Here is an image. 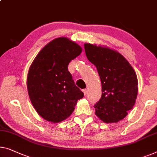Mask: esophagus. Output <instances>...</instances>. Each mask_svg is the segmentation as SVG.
I'll return each instance as SVG.
<instances>
[{
  "instance_id": "esophagus-1",
  "label": "esophagus",
  "mask_w": 157,
  "mask_h": 157,
  "mask_svg": "<svg viewBox=\"0 0 157 157\" xmlns=\"http://www.w3.org/2000/svg\"><path fill=\"white\" fill-rule=\"evenodd\" d=\"M82 92H84V94H85V95H86V94H87V90H86V89H83Z\"/></svg>"
}]
</instances>
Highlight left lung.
Masks as SVG:
<instances>
[{
    "label": "left lung",
    "mask_w": 157,
    "mask_h": 157,
    "mask_svg": "<svg viewBox=\"0 0 157 157\" xmlns=\"http://www.w3.org/2000/svg\"><path fill=\"white\" fill-rule=\"evenodd\" d=\"M88 60L97 67L102 94L94 105L95 114L105 123H117L132 109L138 92L136 73L120 53L108 48L85 44Z\"/></svg>",
    "instance_id": "8db88e82"
}]
</instances>
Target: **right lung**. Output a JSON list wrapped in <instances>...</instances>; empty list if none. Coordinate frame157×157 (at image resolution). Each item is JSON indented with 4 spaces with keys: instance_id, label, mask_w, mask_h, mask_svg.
Listing matches in <instances>:
<instances>
[{
    "instance_id": "1",
    "label": "right lung",
    "mask_w": 157,
    "mask_h": 157,
    "mask_svg": "<svg viewBox=\"0 0 157 157\" xmlns=\"http://www.w3.org/2000/svg\"><path fill=\"white\" fill-rule=\"evenodd\" d=\"M81 52L78 44L60 37L44 46L32 62L27 75L28 93L35 110L45 120H65L83 98L67 71L69 63Z\"/></svg>"
}]
</instances>
